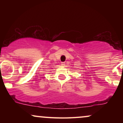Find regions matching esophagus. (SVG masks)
<instances>
[{
  "label": "esophagus",
  "instance_id": "34e87169",
  "mask_svg": "<svg viewBox=\"0 0 123 123\" xmlns=\"http://www.w3.org/2000/svg\"><path fill=\"white\" fill-rule=\"evenodd\" d=\"M65 62H62L61 63V66H63V67H64V66H65Z\"/></svg>",
  "mask_w": 123,
  "mask_h": 123
}]
</instances>
